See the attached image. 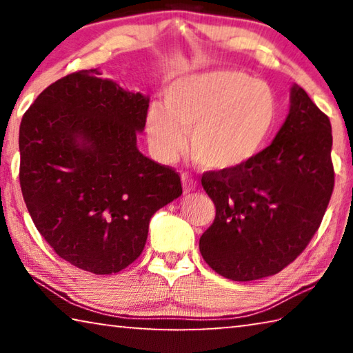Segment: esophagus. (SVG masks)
<instances>
[{"instance_id":"esophagus-1","label":"esophagus","mask_w":353,"mask_h":353,"mask_svg":"<svg viewBox=\"0 0 353 353\" xmlns=\"http://www.w3.org/2000/svg\"><path fill=\"white\" fill-rule=\"evenodd\" d=\"M182 185H183V193H190V191H194L196 187H198V182L194 179H191L190 176L183 174L182 176Z\"/></svg>"}]
</instances>
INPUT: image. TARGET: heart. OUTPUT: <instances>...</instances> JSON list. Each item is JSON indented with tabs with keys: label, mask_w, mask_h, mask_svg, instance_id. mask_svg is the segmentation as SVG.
<instances>
[{
	"label": "heart",
	"mask_w": 353,
	"mask_h": 353,
	"mask_svg": "<svg viewBox=\"0 0 353 353\" xmlns=\"http://www.w3.org/2000/svg\"><path fill=\"white\" fill-rule=\"evenodd\" d=\"M163 107L146 115L149 141L162 160L185 146L194 162L214 172L246 168L261 155L276 129L277 99L265 82L234 70L185 74L172 81Z\"/></svg>",
	"instance_id": "1"
}]
</instances>
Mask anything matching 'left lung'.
Instances as JSON below:
<instances>
[{"mask_svg":"<svg viewBox=\"0 0 353 353\" xmlns=\"http://www.w3.org/2000/svg\"><path fill=\"white\" fill-rule=\"evenodd\" d=\"M332 141L330 119L294 83L288 117L260 157L240 171L202 176L216 216L199 250L213 271L249 282L302 254L333 191Z\"/></svg>","mask_w":353,"mask_h":353,"instance_id":"1","label":"left lung"}]
</instances>
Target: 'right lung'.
Here are the masks:
<instances>
[{"mask_svg": "<svg viewBox=\"0 0 353 353\" xmlns=\"http://www.w3.org/2000/svg\"><path fill=\"white\" fill-rule=\"evenodd\" d=\"M101 71L51 83L20 124V185L28 212L61 259L113 274L139 259L149 221L182 194L177 172L143 155L137 134L149 98Z\"/></svg>", "mask_w": 353, "mask_h": 353, "instance_id": "add662e5", "label": "right lung"}]
</instances>
